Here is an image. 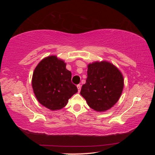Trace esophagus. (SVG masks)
Here are the masks:
<instances>
[{
  "label": "esophagus",
  "mask_w": 155,
  "mask_h": 155,
  "mask_svg": "<svg viewBox=\"0 0 155 155\" xmlns=\"http://www.w3.org/2000/svg\"><path fill=\"white\" fill-rule=\"evenodd\" d=\"M77 88H78V92L81 91V85H77Z\"/></svg>",
  "instance_id": "esophagus-1"
}]
</instances>
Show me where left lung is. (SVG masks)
Returning <instances> with one entry per match:
<instances>
[{
	"label": "left lung",
	"mask_w": 155,
	"mask_h": 155,
	"mask_svg": "<svg viewBox=\"0 0 155 155\" xmlns=\"http://www.w3.org/2000/svg\"><path fill=\"white\" fill-rule=\"evenodd\" d=\"M124 88V77L116 66L107 61L87 65V78L81 95L89 107L98 112L106 111L118 101Z\"/></svg>",
	"instance_id": "8db88e82"
}]
</instances>
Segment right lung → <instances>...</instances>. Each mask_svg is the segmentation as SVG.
I'll return each instance as SVG.
<instances>
[{
    "mask_svg": "<svg viewBox=\"0 0 155 155\" xmlns=\"http://www.w3.org/2000/svg\"><path fill=\"white\" fill-rule=\"evenodd\" d=\"M65 67L64 60L51 55L41 60L34 70L33 92L39 103L51 111L64 108L78 91L77 86L71 82V72Z\"/></svg>",
    "mask_w": 155,
    "mask_h": 155,
    "instance_id": "right-lung-1",
    "label": "right lung"
}]
</instances>
